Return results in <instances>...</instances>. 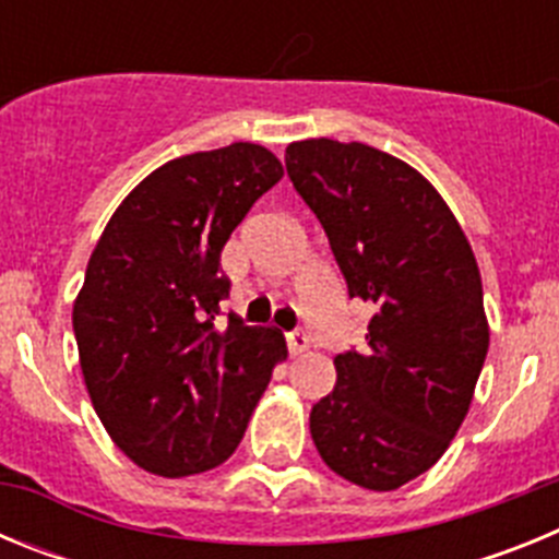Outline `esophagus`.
Wrapping results in <instances>:
<instances>
[{
  "mask_svg": "<svg viewBox=\"0 0 559 559\" xmlns=\"http://www.w3.org/2000/svg\"><path fill=\"white\" fill-rule=\"evenodd\" d=\"M308 347H310V338H308V333H305V330H294V333H288L290 355L308 353Z\"/></svg>",
  "mask_w": 559,
  "mask_h": 559,
  "instance_id": "obj_1",
  "label": "esophagus"
}]
</instances>
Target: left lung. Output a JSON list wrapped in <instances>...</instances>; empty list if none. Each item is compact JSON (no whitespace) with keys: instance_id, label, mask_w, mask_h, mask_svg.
<instances>
[{"instance_id":"obj_1","label":"left lung","mask_w":559,"mask_h":559,"mask_svg":"<svg viewBox=\"0 0 559 559\" xmlns=\"http://www.w3.org/2000/svg\"><path fill=\"white\" fill-rule=\"evenodd\" d=\"M285 167L349 296L374 308L367 347L335 355L310 437L341 478L397 490L439 462L473 403L490 347L476 257L451 206L397 156L322 136L290 142Z\"/></svg>"}]
</instances>
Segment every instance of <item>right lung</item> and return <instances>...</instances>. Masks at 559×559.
Here are the masks:
<instances>
[{
	"label": "right lung",
	"mask_w": 559,
	"mask_h": 559,
	"mask_svg": "<svg viewBox=\"0 0 559 559\" xmlns=\"http://www.w3.org/2000/svg\"><path fill=\"white\" fill-rule=\"evenodd\" d=\"M283 173L251 142L167 162L128 192L88 257L72 308L83 380L142 471L181 478L226 462L288 358L280 330L215 324L229 296L221 251Z\"/></svg>",
	"instance_id": "add662e5"
}]
</instances>
